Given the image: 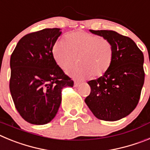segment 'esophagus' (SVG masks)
Listing matches in <instances>:
<instances>
[{
    "mask_svg": "<svg viewBox=\"0 0 150 150\" xmlns=\"http://www.w3.org/2000/svg\"><path fill=\"white\" fill-rule=\"evenodd\" d=\"M80 85V83L78 81H74V86L75 87H78Z\"/></svg>",
    "mask_w": 150,
    "mask_h": 150,
    "instance_id": "34e87169",
    "label": "esophagus"
}]
</instances>
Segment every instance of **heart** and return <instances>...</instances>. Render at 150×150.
I'll return each instance as SVG.
<instances>
[{
    "instance_id": "b5f03b06",
    "label": "heart",
    "mask_w": 150,
    "mask_h": 150,
    "mask_svg": "<svg viewBox=\"0 0 150 150\" xmlns=\"http://www.w3.org/2000/svg\"><path fill=\"white\" fill-rule=\"evenodd\" d=\"M54 58L61 67L69 70L78 62L79 65L70 74L79 79L93 75L100 77L107 72L113 59V48L110 41L86 31L67 34L66 40H59L52 49Z\"/></svg>"
}]
</instances>
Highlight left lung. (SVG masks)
<instances>
[{
	"instance_id": "8db88e82",
	"label": "left lung",
	"mask_w": 150,
	"mask_h": 150,
	"mask_svg": "<svg viewBox=\"0 0 150 150\" xmlns=\"http://www.w3.org/2000/svg\"><path fill=\"white\" fill-rule=\"evenodd\" d=\"M89 30L110 41L113 59L105 74L88 82L91 92L85 102L99 120L117 121L138 104L145 76L144 54L131 38L114 30Z\"/></svg>"
}]
</instances>
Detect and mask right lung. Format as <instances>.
<instances>
[{
	"label": "right lung",
	"instance_id": "1",
	"mask_svg": "<svg viewBox=\"0 0 150 150\" xmlns=\"http://www.w3.org/2000/svg\"><path fill=\"white\" fill-rule=\"evenodd\" d=\"M61 34L60 28H45L26 34L10 57V93L18 113L30 124L51 122L60 107L62 88L74 86L52 54Z\"/></svg>",
	"mask_w": 150,
	"mask_h": 150
}]
</instances>
